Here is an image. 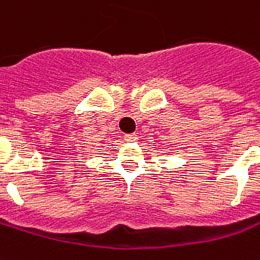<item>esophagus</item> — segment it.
Here are the masks:
<instances>
[{"mask_svg":"<svg viewBox=\"0 0 260 260\" xmlns=\"http://www.w3.org/2000/svg\"><path fill=\"white\" fill-rule=\"evenodd\" d=\"M125 141H128V142H135V141H138V135L137 134H128V135H125Z\"/></svg>","mask_w":260,"mask_h":260,"instance_id":"esophagus-1","label":"esophagus"}]
</instances>
